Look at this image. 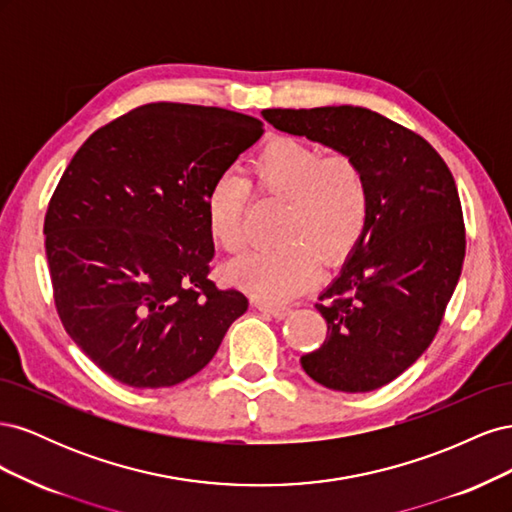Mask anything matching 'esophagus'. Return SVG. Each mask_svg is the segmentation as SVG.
I'll return each mask as SVG.
<instances>
[{
	"label": "esophagus",
	"instance_id": "34e87169",
	"mask_svg": "<svg viewBox=\"0 0 512 512\" xmlns=\"http://www.w3.org/2000/svg\"><path fill=\"white\" fill-rule=\"evenodd\" d=\"M256 307L260 309L262 314H267V316H271V318H275V320H282V318H286L288 314H290V309L288 307H280V305H267V303H256Z\"/></svg>",
	"mask_w": 512,
	"mask_h": 512
}]
</instances>
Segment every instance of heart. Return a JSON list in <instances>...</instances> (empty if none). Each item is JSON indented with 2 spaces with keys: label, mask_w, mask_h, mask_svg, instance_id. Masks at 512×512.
<instances>
[{
  "label": "heart",
  "mask_w": 512,
  "mask_h": 512,
  "mask_svg": "<svg viewBox=\"0 0 512 512\" xmlns=\"http://www.w3.org/2000/svg\"><path fill=\"white\" fill-rule=\"evenodd\" d=\"M250 183L262 194L284 200L277 250H258L228 267V277L262 303H284L312 284L318 260L324 267L344 262L361 243L371 194L365 170L344 153L324 156L316 145L275 136L247 164ZM247 183L222 177L205 200L213 241L226 252L245 245L243 209Z\"/></svg>",
  "instance_id": "heart-1"
}]
</instances>
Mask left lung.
<instances>
[{
  "label": "left lung",
  "mask_w": 512,
  "mask_h": 512,
  "mask_svg": "<svg viewBox=\"0 0 512 512\" xmlns=\"http://www.w3.org/2000/svg\"><path fill=\"white\" fill-rule=\"evenodd\" d=\"M262 117L365 170L369 224L320 294L327 339L301 365L327 389L376 391L429 348L459 282L466 228L455 179L423 136L369 108H267Z\"/></svg>",
  "instance_id": "obj_1"
}]
</instances>
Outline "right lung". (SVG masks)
I'll use <instances>...</instances> for the list:
<instances>
[{"mask_svg":"<svg viewBox=\"0 0 512 512\" xmlns=\"http://www.w3.org/2000/svg\"><path fill=\"white\" fill-rule=\"evenodd\" d=\"M262 136V121L158 102L96 130L61 175L44 218L61 324L104 374L175 386L218 352L247 297L209 277L213 183Z\"/></svg>","mask_w":512,"mask_h":512,"instance_id":"1","label":"right lung"}]
</instances>
